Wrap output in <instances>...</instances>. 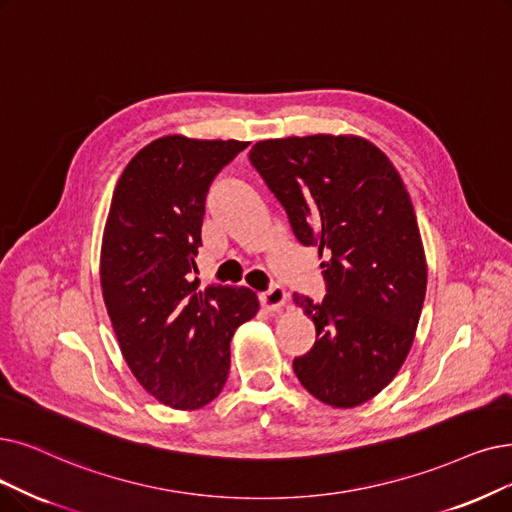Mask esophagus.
<instances>
[{
    "mask_svg": "<svg viewBox=\"0 0 512 512\" xmlns=\"http://www.w3.org/2000/svg\"><path fill=\"white\" fill-rule=\"evenodd\" d=\"M285 302H288V294H285V290H283V288H279V285H273L271 290H267V292H262V294H260V304H262V309H264V311H269V313L281 311L283 306H285Z\"/></svg>",
    "mask_w": 512,
    "mask_h": 512,
    "instance_id": "obj_1",
    "label": "esophagus"
}]
</instances>
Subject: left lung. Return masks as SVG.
<instances>
[{
    "label": "left lung",
    "instance_id": "8db88e82",
    "mask_svg": "<svg viewBox=\"0 0 512 512\" xmlns=\"http://www.w3.org/2000/svg\"><path fill=\"white\" fill-rule=\"evenodd\" d=\"M250 161L296 239L327 258L325 298L294 294L317 330L294 359L300 384L340 410L374 399L410 355L426 294L424 245L397 168L355 134L260 140Z\"/></svg>",
    "mask_w": 512,
    "mask_h": 512
}]
</instances>
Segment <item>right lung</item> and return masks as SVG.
<instances>
[{
    "label": "right lung",
    "instance_id": "obj_1",
    "mask_svg": "<svg viewBox=\"0 0 512 512\" xmlns=\"http://www.w3.org/2000/svg\"><path fill=\"white\" fill-rule=\"evenodd\" d=\"M250 142L161 136L121 172L102 233L100 288L121 355L159 403L199 410L229 376L231 338L256 317L248 288L208 285L197 271L206 193Z\"/></svg>",
    "mask_w": 512,
    "mask_h": 512
}]
</instances>
